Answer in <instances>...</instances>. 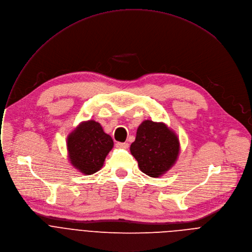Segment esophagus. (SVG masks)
I'll use <instances>...</instances> for the list:
<instances>
[{"label":"esophagus","mask_w":252,"mask_h":252,"mask_svg":"<svg viewBox=\"0 0 252 252\" xmlns=\"http://www.w3.org/2000/svg\"><path fill=\"white\" fill-rule=\"evenodd\" d=\"M116 146H117L118 148H124V149H126V148L129 147V144H128L127 142H117V143H116Z\"/></svg>","instance_id":"esophagus-1"}]
</instances>
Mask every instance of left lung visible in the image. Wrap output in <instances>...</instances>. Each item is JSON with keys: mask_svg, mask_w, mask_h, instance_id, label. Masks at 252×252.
<instances>
[{"mask_svg": "<svg viewBox=\"0 0 252 252\" xmlns=\"http://www.w3.org/2000/svg\"><path fill=\"white\" fill-rule=\"evenodd\" d=\"M130 151L143 173L150 177H159L175 163L179 153V141L165 124L146 120L138 127Z\"/></svg>", "mask_w": 252, "mask_h": 252, "instance_id": "obj_1", "label": "left lung"}]
</instances>
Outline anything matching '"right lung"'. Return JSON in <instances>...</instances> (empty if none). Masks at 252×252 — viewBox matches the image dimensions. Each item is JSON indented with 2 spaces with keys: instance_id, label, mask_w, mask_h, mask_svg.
<instances>
[{
  "instance_id": "add662e5",
  "label": "right lung",
  "mask_w": 252,
  "mask_h": 252,
  "mask_svg": "<svg viewBox=\"0 0 252 252\" xmlns=\"http://www.w3.org/2000/svg\"><path fill=\"white\" fill-rule=\"evenodd\" d=\"M113 144L111 136L106 134L102 126L94 120L81 123L67 139L72 165L86 175L100 170Z\"/></svg>"
}]
</instances>
